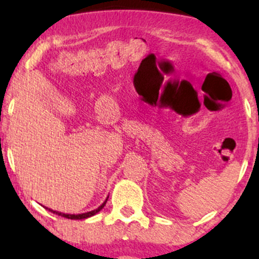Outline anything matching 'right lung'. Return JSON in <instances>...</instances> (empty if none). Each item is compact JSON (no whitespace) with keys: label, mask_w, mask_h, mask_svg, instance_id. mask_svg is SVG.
Instances as JSON below:
<instances>
[{"label":"right lung","mask_w":259,"mask_h":259,"mask_svg":"<svg viewBox=\"0 0 259 259\" xmlns=\"http://www.w3.org/2000/svg\"><path fill=\"white\" fill-rule=\"evenodd\" d=\"M107 200H108V197H107V198H106V201L103 202V203L101 204V206H100L99 208H96V209H94V210H90V212H86V213H80V214H67V213L57 212V210L50 209V208H46V209H49L50 212L55 213V214H58V215H61V217H64V218H68V219H78V221H79V219H86V218H90V217L95 215V214H96V213H99L100 210L102 209L103 207H105V204H106Z\"/></svg>","instance_id":"right-lung-1"}]
</instances>
